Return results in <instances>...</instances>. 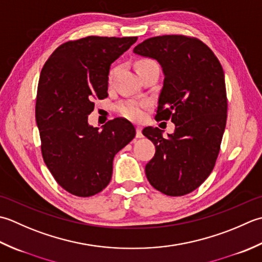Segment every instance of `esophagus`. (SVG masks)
Masks as SVG:
<instances>
[{
  "label": "esophagus",
  "mask_w": 262,
  "mask_h": 262,
  "mask_svg": "<svg viewBox=\"0 0 262 262\" xmlns=\"http://www.w3.org/2000/svg\"><path fill=\"white\" fill-rule=\"evenodd\" d=\"M136 130H137L136 137H137V138H142V137H143V135H142V129H141V126H137V127H136Z\"/></svg>",
  "instance_id": "1"
}]
</instances>
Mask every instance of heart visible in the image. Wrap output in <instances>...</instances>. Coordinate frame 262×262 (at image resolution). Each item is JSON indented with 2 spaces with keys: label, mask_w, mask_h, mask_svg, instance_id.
<instances>
[{
  "label": "heart",
  "mask_w": 262,
  "mask_h": 262,
  "mask_svg": "<svg viewBox=\"0 0 262 262\" xmlns=\"http://www.w3.org/2000/svg\"><path fill=\"white\" fill-rule=\"evenodd\" d=\"M151 63H156L152 60H142L139 61L137 63V68L145 66V64H151ZM115 69H112L110 72V80L113 78V76L115 74ZM146 104H140V103H129V104H124L121 105L119 107V112L120 113L127 117V119L133 120V121H140L143 117V107H145Z\"/></svg>",
  "instance_id": "b5f03b06"
}]
</instances>
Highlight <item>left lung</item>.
<instances>
[{"label": "left lung", "instance_id": "left-lung-1", "mask_svg": "<svg viewBox=\"0 0 262 262\" xmlns=\"http://www.w3.org/2000/svg\"><path fill=\"white\" fill-rule=\"evenodd\" d=\"M133 53L161 64L164 83L156 120L175 124L168 138L158 127L142 130L156 147L146 165L147 179L166 195L188 194L210 175L220 154L227 119L222 64L201 40L183 35L151 37Z\"/></svg>", "mask_w": 262, "mask_h": 262}]
</instances>
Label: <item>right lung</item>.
Returning <instances> with one entry per match:
<instances>
[{
	"instance_id": "right-lung-1",
	"label": "right lung",
	"mask_w": 262,
	"mask_h": 262,
	"mask_svg": "<svg viewBox=\"0 0 262 262\" xmlns=\"http://www.w3.org/2000/svg\"><path fill=\"white\" fill-rule=\"evenodd\" d=\"M138 37L88 36L60 45L41 69L36 123L41 155L53 178L69 193L92 196L108 185L113 159L136 136L122 117L103 129L88 124L96 99L108 96L111 64Z\"/></svg>"
}]
</instances>
